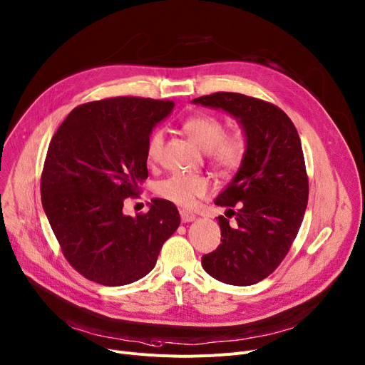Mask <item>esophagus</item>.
I'll use <instances>...</instances> for the list:
<instances>
[{
  "label": "esophagus",
  "mask_w": 365,
  "mask_h": 365,
  "mask_svg": "<svg viewBox=\"0 0 365 365\" xmlns=\"http://www.w3.org/2000/svg\"><path fill=\"white\" fill-rule=\"evenodd\" d=\"M180 218H182V222H183V223H190V222L195 220L197 215H195V214H192V212H189V211L180 210Z\"/></svg>",
  "instance_id": "esophagus-1"
}]
</instances>
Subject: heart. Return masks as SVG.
I'll use <instances>...</instances> for the list:
<instances>
[{
	"mask_svg": "<svg viewBox=\"0 0 365 365\" xmlns=\"http://www.w3.org/2000/svg\"><path fill=\"white\" fill-rule=\"evenodd\" d=\"M183 130L201 150L208 153L214 167L223 172H232L244 163L248 151V140L240 132L226 133V125L222 118L208 113H198L183 121ZM164 136L161 130L151 133L147 142V160L155 163L163 148ZM210 190L208 180L197 175H173L157 186V193L179 207L189 208L204 198Z\"/></svg>",
	"mask_w": 365,
	"mask_h": 365,
	"instance_id": "1",
	"label": "heart"
}]
</instances>
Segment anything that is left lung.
Here are the masks:
<instances>
[{"instance_id": "8db88e82", "label": "left lung", "mask_w": 365, "mask_h": 365, "mask_svg": "<svg viewBox=\"0 0 365 365\" xmlns=\"http://www.w3.org/2000/svg\"><path fill=\"white\" fill-rule=\"evenodd\" d=\"M193 103L236 117L248 140L239 172L214 201L227 208L226 216H235V223L218 217L222 244L202 255V267L223 283L255 284L287 255L308 204V175L298 130L282 108L244 93L215 92Z\"/></svg>"}]
</instances>
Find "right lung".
<instances>
[{"mask_svg": "<svg viewBox=\"0 0 365 365\" xmlns=\"http://www.w3.org/2000/svg\"><path fill=\"white\" fill-rule=\"evenodd\" d=\"M168 100L115 96L73 108L53 136L41 175L42 207L68 264L88 280L123 286L147 276L180 225L176 205L154 198L123 214L148 178L147 142L173 110Z\"/></svg>", "mask_w": 365, "mask_h": 365, "instance_id": "right-lung-1", "label": "right lung"}]
</instances>
